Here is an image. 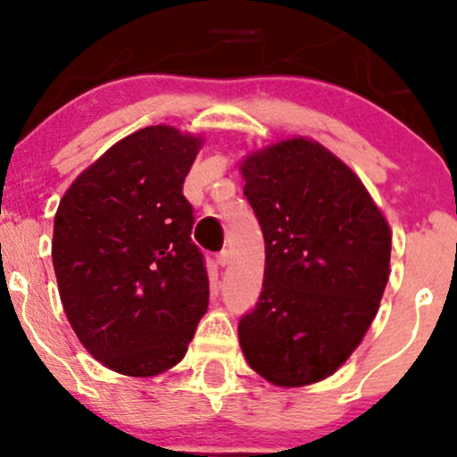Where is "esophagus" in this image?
<instances>
[{"label":"esophagus","instance_id":"esophagus-1","mask_svg":"<svg viewBox=\"0 0 457 457\" xmlns=\"http://www.w3.org/2000/svg\"><path fill=\"white\" fill-rule=\"evenodd\" d=\"M228 262H230V252L228 250H222L218 254V265L220 267H228Z\"/></svg>","mask_w":457,"mask_h":457}]
</instances>
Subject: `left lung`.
<instances>
[{"label":"left lung","instance_id":"8db88e82","mask_svg":"<svg viewBox=\"0 0 457 457\" xmlns=\"http://www.w3.org/2000/svg\"><path fill=\"white\" fill-rule=\"evenodd\" d=\"M239 169L265 237V280L239 320L241 351L278 387L319 383L361 345L378 312L389 224L361 179L312 138L267 145Z\"/></svg>","mask_w":457,"mask_h":457}]
</instances>
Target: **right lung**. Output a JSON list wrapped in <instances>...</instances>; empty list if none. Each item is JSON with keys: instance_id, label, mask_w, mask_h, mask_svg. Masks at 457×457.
I'll return each mask as SVG.
<instances>
[{"instance_id": "right-lung-1", "label": "right lung", "mask_w": 457, "mask_h": 457, "mask_svg": "<svg viewBox=\"0 0 457 457\" xmlns=\"http://www.w3.org/2000/svg\"><path fill=\"white\" fill-rule=\"evenodd\" d=\"M201 137L147 126L112 145L59 201L53 267L74 334L102 366L155 377L181 361L207 312L184 179Z\"/></svg>"}]
</instances>
